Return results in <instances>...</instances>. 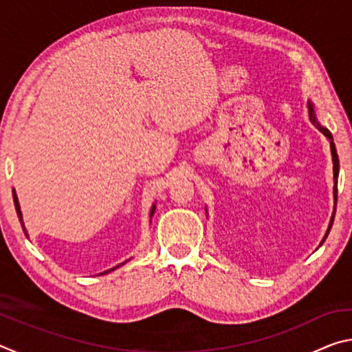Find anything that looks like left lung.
Masks as SVG:
<instances>
[{"label":"left lung","instance_id":"8db88e82","mask_svg":"<svg viewBox=\"0 0 352 352\" xmlns=\"http://www.w3.org/2000/svg\"><path fill=\"white\" fill-rule=\"evenodd\" d=\"M309 118H311V121H312L314 126L317 127L320 132H323V135L326 136V138H329V141H331V152H332V163H333V199H336V204H337V180H338V169H340V163H338V155H337V151H336V144H333L332 135H331L329 130L324 129V127H321L320 124H318L317 118H315V111H314L312 104H309ZM333 216H336V210H333V214H332V217H331L329 228H327V233L324 236V239H326L327 234H329V231H331V226H332V222H333ZM321 243H323V242H321Z\"/></svg>","mask_w":352,"mask_h":352}]
</instances>
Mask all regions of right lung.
Segmentation results:
<instances>
[{
    "label": "right lung",
    "instance_id": "obj_1",
    "mask_svg": "<svg viewBox=\"0 0 352 352\" xmlns=\"http://www.w3.org/2000/svg\"><path fill=\"white\" fill-rule=\"evenodd\" d=\"M12 194H14V204H15L16 216H19V219H20V223H21V228H23V231H25V234L28 236V233H26V228H25V223H23V219H21V211H20L19 199H16V194H15V190H12ZM153 210H155V206L152 208V214H153ZM122 264H124V262H122ZM122 264H119V265H122ZM119 265H116V267H119ZM111 270H115V267H113V269H110V270H107V272H104V273H109V272H111ZM104 273H100V275H104Z\"/></svg>",
    "mask_w": 352,
    "mask_h": 352
}]
</instances>
